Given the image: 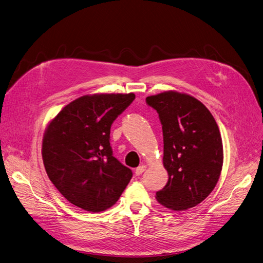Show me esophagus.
<instances>
[{"instance_id":"esophagus-1","label":"esophagus","mask_w":263,"mask_h":263,"mask_svg":"<svg viewBox=\"0 0 263 263\" xmlns=\"http://www.w3.org/2000/svg\"><path fill=\"white\" fill-rule=\"evenodd\" d=\"M146 170V165H140L139 167H136V170H135V174L136 175H141L143 172H144V171Z\"/></svg>"}]
</instances>
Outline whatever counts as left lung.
I'll list each match as a JSON object with an SVG mask.
<instances>
[{
    "label": "left lung",
    "instance_id": "8db88e82",
    "mask_svg": "<svg viewBox=\"0 0 263 263\" xmlns=\"http://www.w3.org/2000/svg\"><path fill=\"white\" fill-rule=\"evenodd\" d=\"M163 131L168 180L157 201L176 212L197 206L214 190L223 163L222 140L211 111L190 95L167 90L146 98Z\"/></svg>",
    "mask_w": 263,
    "mask_h": 263
}]
</instances>
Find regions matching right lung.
<instances>
[{
  "mask_svg": "<svg viewBox=\"0 0 263 263\" xmlns=\"http://www.w3.org/2000/svg\"><path fill=\"white\" fill-rule=\"evenodd\" d=\"M134 93H95L78 98L48 122L42 144L46 173L75 206L99 213L115 204L132 171L112 157L110 125Z\"/></svg>",
  "mask_w": 263,
  "mask_h": 263,
  "instance_id": "obj_1",
  "label": "right lung"
}]
</instances>
